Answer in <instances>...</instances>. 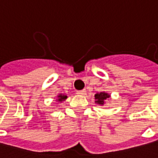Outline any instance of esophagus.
<instances>
[{
    "label": "esophagus",
    "mask_w": 158,
    "mask_h": 158,
    "mask_svg": "<svg viewBox=\"0 0 158 158\" xmlns=\"http://www.w3.org/2000/svg\"><path fill=\"white\" fill-rule=\"evenodd\" d=\"M77 94H78V95H80V96H84V95H86V90H85V89H83V90H79V91H77Z\"/></svg>",
    "instance_id": "1"
}]
</instances>
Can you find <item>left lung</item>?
Segmentation results:
<instances>
[{"mask_svg": "<svg viewBox=\"0 0 158 158\" xmlns=\"http://www.w3.org/2000/svg\"><path fill=\"white\" fill-rule=\"evenodd\" d=\"M110 94H108L106 91H102V92H98L95 95V103L99 106H105L106 105V101L108 98H110Z\"/></svg>", "mask_w": 158, "mask_h": 158, "instance_id": "obj_1", "label": "left lung"}]
</instances>
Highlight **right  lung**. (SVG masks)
Segmentation results:
<instances>
[{
	"mask_svg": "<svg viewBox=\"0 0 158 158\" xmlns=\"http://www.w3.org/2000/svg\"><path fill=\"white\" fill-rule=\"evenodd\" d=\"M67 98H68V96H67V95H64V94H59V95H57V98H56V99H55V101H56V102H58V103H61L62 101H65Z\"/></svg>",
	"mask_w": 158,
	"mask_h": 158,
	"instance_id": "1",
	"label": "right lung"
}]
</instances>
